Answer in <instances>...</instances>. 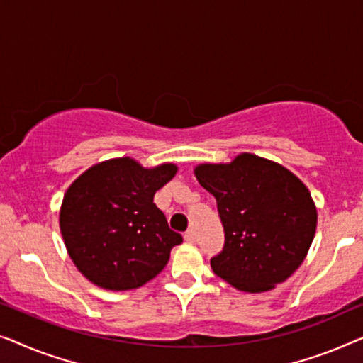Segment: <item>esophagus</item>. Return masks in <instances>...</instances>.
I'll return each instance as SVG.
<instances>
[{
    "label": "esophagus",
    "instance_id": "34e87169",
    "mask_svg": "<svg viewBox=\"0 0 363 363\" xmlns=\"http://www.w3.org/2000/svg\"><path fill=\"white\" fill-rule=\"evenodd\" d=\"M184 240H186L187 243H194L196 242V232H194L192 228H189V230L184 233Z\"/></svg>",
    "mask_w": 363,
    "mask_h": 363
}]
</instances>
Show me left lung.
Segmentation results:
<instances>
[{"instance_id": "8db88e82", "label": "left lung", "mask_w": 363, "mask_h": 363, "mask_svg": "<svg viewBox=\"0 0 363 363\" xmlns=\"http://www.w3.org/2000/svg\"><path fill=\"white\" fill-rule=\"evenodd\" d=\"M196 177L216 197L225 243L211 267L245 293H264L304 262L318 211L308 187L278 162L243 152L228 164H199Z\"/></svg>"}]
</instances>
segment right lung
Masks as SVG:
<instances>
[{
    "instance_id": "right-lung-1",
    "label": "right lung",
    "mask_w": 363,
    "mask_h": 363,
    "mask_svg": "<svg viewBox=\"0 0 363 363\" xmlns=\"http://www.w3.org/2000/svg\"><path fill=\"white\" fill-rule=\"evenodd\" d=\"M174 164L145 169L131 157L91 166L72 182L60 207V233L84 277L111 291L140 288L160 274L182 243L152 202L176 176Z\"/></svg>"
}]
</instances>
